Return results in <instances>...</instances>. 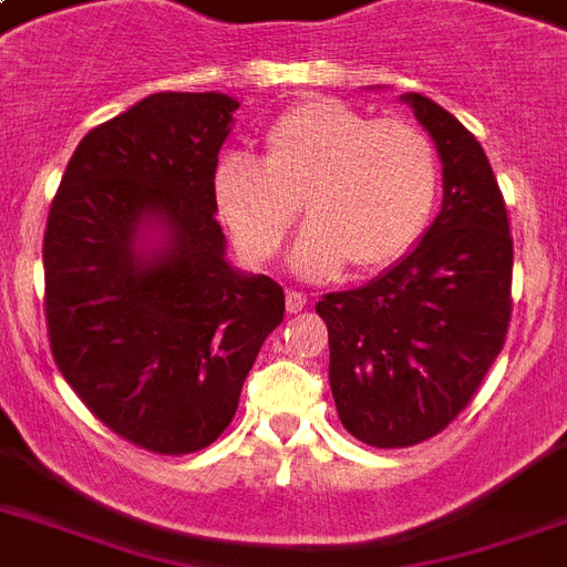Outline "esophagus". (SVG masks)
Wrapping results in <instances>:
<instances>
[{
  "instance_id": "1",
  "label": "esophagus",
  "mask_w": 567,
  "mask_h": 567,
  "mask_svg": "<svg viewBox=\"0 0 567 567\" xmlns=\"http://www.w3.org/2000/svg\"><path fill=\"white\" fill-rule=\"evenodd\" d=\"M306 302H309V297H306V293H302V291H288V293H285V306H288V311H291V315H297V311L306 309Z\"/></svg>"
}]
</instances>
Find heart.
<instances>
[{"instance_id":"heart-1","label":"heart","mask_w":567,"mask_h":567,"mask_svg":"<svg viewBox=\"0 0 567 567\" xmlns=\"http://www.w3.org/2000/svg\"><path fill=\"white\" fill-rule=\"evenodd\" d=\"M439 155L405 120H373L336 100H306L274 120L265 158L231 150L214 171V205L244 256L267 261L302 208L311 220L293 265L315 279L394 265L430 226Z\"/></svg>"}]
</instances>
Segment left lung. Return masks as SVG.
Here are the masks:
<instances>
[{
    "instance_id": "8db88e82",
    "label": "left lung",
    "mask_w": 567,
    "mask_h": 567,
    "mask_svg": "<svg viewBox=\"0 0 567 567\" xmlns=\"http://www.w3.org/2000/svg\"><path fill=\"white\" fill-rule=\"evenodd\" d=\"M435 141L444 199L417 247L315 306L344 430L382 450L439 435L471 403L512 320V235L483 146L450 111L403 93Z\"/></svg>"
}]
</instances>
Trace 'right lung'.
<instances>
[{"mask_svg": "<svg viewBox=\"0 0 567 567\" xmlns=\"http://www.w3.org/2000/svg\"><path fill=\"white\" fill-rule=\"evenodd\" d=\"M238 102L153 93L75 146L43 235L58 371L120 439L196 453L235 417L285 291L226 261L214 171Z\"/></svg>", "mask_w": 567, "mask_h": 567, "instance_id": "add662e5", "label": "right lung"}]
</instances>
